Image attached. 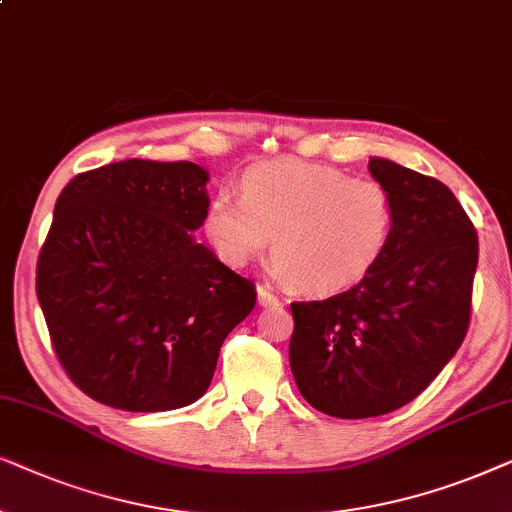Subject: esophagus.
Masks as SVG:
<instances>
[{
  "label": "esophagus",
  "mask_w": 512,
  "mask_h": 512,
  "mask_svg": "<svg viewBox=\"0 0 512 512\" xmlns=\"http://www.w3.org/2000/svg\"><path fill=\"white\" fill-rule=\"evenodd\" d=\"M257 299H260V306H264V309H276V306H281V299H278L267 285H260V288H257Z\"/></svg>",
  "instance_id": "1"
}]
</instances>
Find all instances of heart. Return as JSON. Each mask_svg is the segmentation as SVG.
Segmentation results:
<instances>
[{
  "label": "heart",
  "mask_w": 512,
  "mask_h": 512,
  "mask_svg": "<svg viewBox=\"0 0 512 512\" xmlns=\"http://www.w3.org/2000/svg\"><path fill=\"white\" fill-rule=\"evenodd\" d=\"M217 255L241 267L274 238L276 271L304 295H335L365 278L393 227L391 196L379 182L306 161L250 168L243 199L217 189L206 208Z\"/></svg>",
  "instance_id": "heart-1"
}]
</instances>
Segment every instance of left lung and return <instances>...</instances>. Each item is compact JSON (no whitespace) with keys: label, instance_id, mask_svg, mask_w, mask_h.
<instances>
[{"label":"left lung","instance_id":"obj_1","mask_svg":"<svg viewBox=\"0 0 512 512\" xmlns=\"http://www.w3.org/2000/svg\"><path fill=\"white\" fill-rule=\"evenodd\" d=\"M393 206L379 262L351 290L290 304V370L318 412L367 419L410 403L466 337L478 234L456 196L400 163L372 156Z\"/></svg>","mask_w":512,"mask_h":512}]
</instances>
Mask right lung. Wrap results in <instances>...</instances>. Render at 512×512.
Segmentation results:
<instances>
[{
  "instance_id": "1",
  "label": "right lung",
  "mask_w": 512,
  "mask_h": 512,
  "mask_svg": "<svg viewBox=\"0 0 512 512\" xmlns=\"http://www.w3.org/2000/svg\"><path fill=\"white\" fill-rule=\"evenodd\" d=\"M208 170L128 159L74 177L37 262L56 356L88 398L126 412L196 403L255 285L194 238Z\"/></svg>"
}]
</instances>
